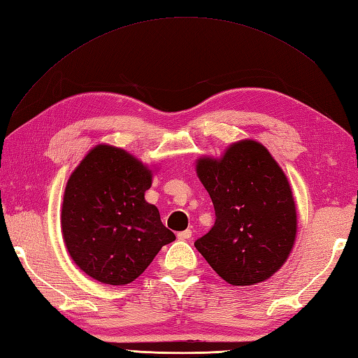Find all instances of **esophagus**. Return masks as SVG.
Wrapping results in <instances>:
<instances>
[{"mask_svg":"<svg viewBox=\"0 0 358 358\" xmlns=\"http://www.w3.org/2000/svg\"><path fill=\"white\" fill-rule=\"evenodd\" d=\"M177 237H178L180 240H191V237H192V231H191V229L181 231V232H178Z\"/></svg>","mask_w":358,"mask_h":358,"instance_id":"34e87169","label":"esophagus"}]
</instances>
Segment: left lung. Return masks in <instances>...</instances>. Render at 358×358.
<instances>
[{"label":"left lung","instance_id":"1","mask_svg":"<svg viewBox=\"0 0 358 358\" xmlns=\"http://www.w3.org/2000/svg\"><path fill=\"white\" fill-rule=\"evenodd\" d=\"M215 209L212 229L195 241L220 277L234 286L271 278L296 237V208L286 173L255 140L232 143L220 158L195 164Z\"/></svg>","mask_w":358,"mask_h":358}]
</instances>
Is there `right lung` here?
I'll return each mask as SVG.
<instances>
[{
    "label": "right lung",
    "instance_id": "right-lung-1",
    "mask_svg": "<svg viewBox=\"0 0 358 358\" xmlns=\"http://www.w3.org/2000/svg\"><path fill=\"white\" fill-rule=\"evenodd\" d=\"M154 171L110 144L81 159L64 189L62 232L78 268L104 285L123 286L175 240L157 206L144 200Z\"/></svg>",
    "mask_w": 358,
    "mask_h": 358
}]
</instances>
